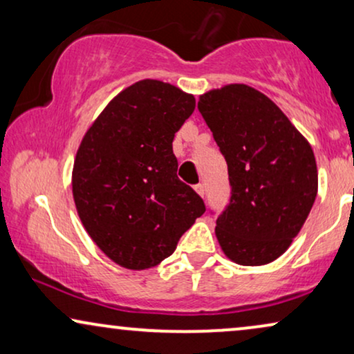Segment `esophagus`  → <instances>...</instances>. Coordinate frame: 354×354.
Here are the masks:
<instances>
[{"label":"esophagus","instance_id":"34e87169","mask_svg":"<svg viewBox=\"0 0 354 354\" xmlns=\"http://www.w3.org/2000/svg\"><path fill=\"white\" fill-rule=\"evenodd\" d=\"M195 192H196L198 195H200L201 198H205V193H206V190H205V183H198V185H195Z\"/></svg>","mask_w":354,"mask_h":354}]
</instances>
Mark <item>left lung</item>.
<instances>
[{
	"instance_id": "1",
	"label": "left lung",
	"mask_w": 354,
	"mask_h": 354,
	"mask_svg": "<svg viewBox=\"0 0 354 354\" xmlns=\"http://www.w3.org/2000/svg\"><path fill=\"white\" fill-rule=\"evenodd\" d=\"M198 109L229 169L232 196L216 236L230 261L263 266L299 234L317 195L311 145L277 104L245 84L200 96Z\"/></svg>"
}]
</instances>
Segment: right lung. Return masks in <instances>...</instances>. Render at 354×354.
Instances as JSON below:
<instances>
[{
    "mask_svg": "<svg viewBox=\"0 0 354 354\" xmlns=\"http://www.w3.org/2000/svg\"><path fill=\"white\" fill-rule=\"evenodd\" d=\"M193 111V95L140 80L109 101L77 149V212L96 246L125 269L158 266L206 211L178 180L172 151L174 135Z\"/></svg>",
    "mask_w": 354,
    "mask_h": 354,
    "instance_id": "1",
    "label": "right lung"
}]
</instances>
